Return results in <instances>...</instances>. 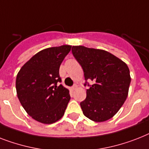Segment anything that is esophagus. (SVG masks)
<instances>
[{
    "mask_svg": "<svg viewBox=\"0 0 149 149\" xmlns=\"http://www.w3.org/2000/svg\"><path fill=\"white\" fill-rule=\"evenodd\" d=\"M77 85H74L73 86H72V90H75V89H77Z\"/></svg>",
    "mask_w": 149,
    "mask_h": 149,
    "instance_id": "34e87169",
    "label": "esophagus"
}]
</instances>
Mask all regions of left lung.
Instances as JSON below:
<instances>
[{"instance_id":"1","label":"left lung","mask_w":149,"mask_h":149,"mask_svg":"<svg viewBox=\"0 0 149 149\" xmlns=\"http://www.w3.org/2000/svg\"><path fill=\"white\" fill-rule=\"evenodd\" d=\"M72 53L84 72L86 98L80 102L84 116L101 123L116 114L126 100L131 83L125 63L106 50L72 46ZM87 80L94 81L89 85Z\"/></svg>"}]
</instances>
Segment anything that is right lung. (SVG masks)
I'll list each match as a JSON object with an SVG mask.
<instances>
[{"mask_svg": "<svg viewBox=\"0 0 149 149\" xmlns=\"http://www.w3.org/2000/svg\"><path fill=\"white\" fill-rule=\"evenodd\" d=\"M71 46L49 47L38 52L24 64L16 79L17 97L27 114L44 124L62 118L70 100L69 89L59 85L60 64Z\"/></svg>", "mask_w": 149, "mask_h": 149, "instance_id": "add662e5", "label": "right lung"}]
</instances>
